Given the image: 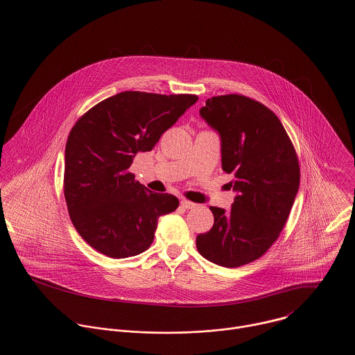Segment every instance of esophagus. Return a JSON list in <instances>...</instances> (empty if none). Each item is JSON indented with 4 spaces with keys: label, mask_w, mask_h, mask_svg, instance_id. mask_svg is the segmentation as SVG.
<instances>
[{
    "label": "esophagus",
    "mask_w": 355,
    "mask_h": 355,
    "mask_svg": "<svg viewBox=\"0 0 355 355\" xmlns=\"http://www.w3.org/2000/svg\"><path fill=\"white\" fill-rule=\"evenodd\" d=\"M181 206L184 207V209H193V207H196L197 205L194 202H191V201H187V200H182L181 201Z\"/></svg>",
    "instance_id": "34e87169"
}]
</instances>
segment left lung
<instances>
[{
  "label": "left lung",
  "instance_id": "8db88e82",
  "mask_svg": "<svg viewBox=\"0 0 355 355\" xmlns=\"http://www.w3.org/2000/svg\"><path fill=\"white\" fill-rule=\"evenodd\" d=\"M200 114L220 137L222 169L236 196L230 210L210 206L213 227L197 236L203 258L239 268L269 250L300 189V164L284 125L269 107L239 94L211 97Z\"/></svg>",
  "mask_w": 355,
  "mask_h": 355
}]
</instances>
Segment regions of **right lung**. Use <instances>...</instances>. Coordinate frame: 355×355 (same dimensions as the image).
Here are the masks:
<instances>
[{
    "label": "right lung",
    "mask_w": 355,
    "mask_h": 355,
    "mask_svg": "<svg viewBox=\"0 0 355 355\" xmlns=\"http://www.w3.org/2000/svg\"><path fill=\"white\" fill-rule=\"evenodd\" d=\"M197 101L193 94L122 92L76 122L65 148L64 194L70 220L93 249L128 258L150 248L158 218L180 202L141 185L129 168Z\"/></svg>",
    "instance_id": "right-lung-1"
}]
</instances>
